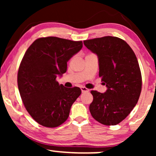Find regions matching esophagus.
Listing matches in <instances>:
<instances>
[{"instance_id": "34e87169", "label": "esophagus", "mask_w": 156, "mask_h": 156, "mask_svg": "<svg viewBox=\"0 0 156 156\" xmlns=\"http://www.w3.org/2000/svg\"><path fill=\"white\" fill-rule=\"evenodd\" d=\"M81 90H82V93H86V92H89V90L88 89L85 88V87H81Z\"/></svg>"}]
</instances>
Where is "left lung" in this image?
<instances>
[{
    "instance_id": "1",
    "label": "left lung",
    "mask_w": 156,
    "mask_h": 156,
    "mask_svg": "<svg viewBox=\"0 0 156 156\" xmlns=\"http://www.w3.org/2000/svg\"><path fill=\"white\" fill-rule=\"evenodd\" d=\"M84 45L97 55L99 73L107 89L91 91V116L106 126L118 124L126 118L139 99L141 73L135 53L124 40L106 37L84 40Z\"/></svg>"
}]
</instances>
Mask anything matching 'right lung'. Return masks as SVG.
Wrapping results in <instances>:
<instances>
[{
    "label": "right lung",
    "instance_id": "right-lung-1",
    "mask_svg": "<svg viewBox=\"0 0 156 156\" xmlns=\"http://www.w3.org/2000/svg\"><path fill=\"white\" fill-rule=\"evenodd\" d=\"M82 44V41L57 37H41L25 53L18 69V89L27 112L39 124L57 127L69 117L82 91L59 85L56 78L67 72V62Z\"/></svg>",
    "mask_w": 156,
    "mask_h": 156
}]
</instances>
